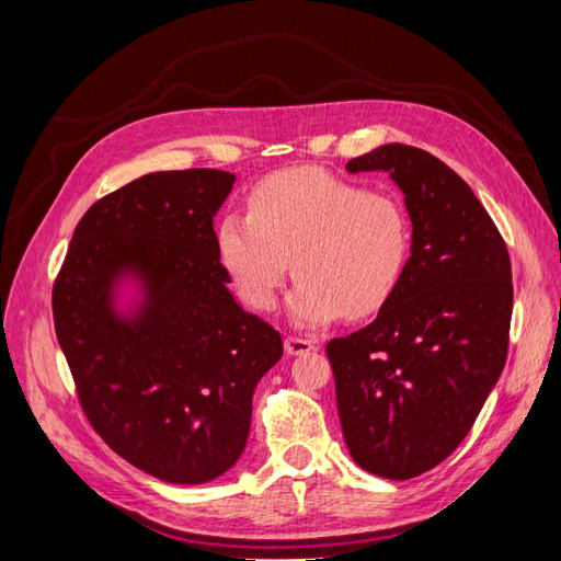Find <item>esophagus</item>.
Here are the masks:
<instances>
[{
	"mask_svg": "<svg viewBox=\"0 0 561 561\" xmlns=\"http://www.w3.org/2000/svg\"><path fill=\"white\" fill-rule=\"evenodd\" d=\"M316 351V344L311 339H301V336H285V353L287 355H307Z\"/></svg>",
	"mask_w": 561,
	"mask_h": 561,
	"instance_id": "obj_1",
	"label": "esophagus"
}]
</instances>
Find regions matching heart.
Segmentation results:
<instances>
[{
	"mask_svg": "<svg viewBox=\"0 0 561 561\" xmlns=\"http://www.w3.org/2000/svg\"><path fill=\"white\" fill-rule=\"evenodd\" d=\"M217 252L252 309H274L287 271L297 278L287 313L301 328L381 313L407 274L412 225L396 194L290 168L264 178L248 215H225Z\"/></svg>",
	"mask_w": 561,
	"mask_h": 561,
	"instance_id": "heart-1",
	"label": "heart"
}]
</instances>
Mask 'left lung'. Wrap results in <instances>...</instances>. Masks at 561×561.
<instances>
[{"instance_id":"8db88e82","label":"left lung","mask_w":561,"mask_h":561,"mask_svg":"<svg viewBox=\"0 0 561 561\" xmlns=\"http://www.w3.org/2000/svg\"><path fill=\"white\" fill-rule=\"evenodd\" d=\"M346 171L396 180L412 219V257L377 320L325 348L336 410L355 463L412 480L463 443L501 377L511 254L470 186L428 151L383 145Z\"/></svg>"}]
</instances>
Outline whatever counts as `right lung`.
<instances>
[{"label":"right lung","mask_w":561,"mask_h":561,"mask_svg":"<svg viewBox=\"0 0 561 561\" xmlns=\"http://www.w3.org/2000/svg\"><path fill=\"white\" fill-rule=\"evenodd\" d=\"M236 175L213 168L149 173L87 210L54 283V325L81 410L135 468L201 484L245 449L257 381L283 339L227 290L213 217ZM126 273L146 287L139 313L113 309Z\"/></svg>","instance_id":"obj_1"}]
</instances>
